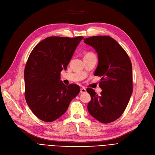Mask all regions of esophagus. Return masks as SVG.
Masks as SVG:
<instances>
[{"instance_id": "esophagus-1", "label": "esophagus", "mask_w": 155, "mask_h": 155, "mask_svg": "<svg viewBox=\"0 0 155 155\" xmlns=\"http://www.w3.org/2000/svg\"><path fill=\"white\" fill-rule=\"evenodd\" d=\"M86 92V89L84 87H82L80 88V92L81 93H85Z\"/></svg>"}]
</instances>
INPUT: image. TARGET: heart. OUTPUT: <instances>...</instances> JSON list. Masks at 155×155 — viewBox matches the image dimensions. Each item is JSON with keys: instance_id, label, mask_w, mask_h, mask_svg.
Listing matches in <instances>:
<instances>
[{"instance_id": "b5f03b06", "label": "heart", "mask_w": 155, "mask_h": 155, "mask_svg": "<svg viewBox=\"0 0 155 155\" xmlns=\"http://www.w3.org/2000/svg\"><path fill=\"white\" fill-rule=\"evenodd\" d=\"M94 54L92 53H91V52H89V53H87L85 54V56H89V55H93Z\"/></svg>"}]
</instances>
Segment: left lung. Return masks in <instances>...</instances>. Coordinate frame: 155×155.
<instances>
[{
  "instance_id": "1",
  "label": "left lung",
  "mask_w": 155,
  "mask_h": 155,
  "mask_svg": "<svg viewBox=\"0 0 155 155\" xmlns=\"http://www.w3.org/2000/svg\"><path fill=\"white\" fill-rule=\"evenodd\" d=\"M98 54L99 64L95 75L102 77L98 95L91 88L87 91L91 96L87 105L90 114L102 123H109L123 114L133 92V71L131 60L126 51L113 38L96 36L85 38Z\"/></svg>"
}]
</instances>
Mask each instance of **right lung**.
Returning <instances> with one entry per match:
<instances>
[{"label": "right lung", "mask_w": 155, "mask_h": 155, "mask_svg": "<svg viewBox=\"0 0 155 155\" xmlns=\"http://www.w3.org/2000/svg\"><path fill=\"white\" fill-rule=\"evenodd\" d=\"M83 36H50L39 42L31 52L24 69L27 104L39 119L55 120L67 111L80 92L76 84L65 85L60 73L67 69Z\"/></svg>", "instance_id": "1"}]
</instances>
